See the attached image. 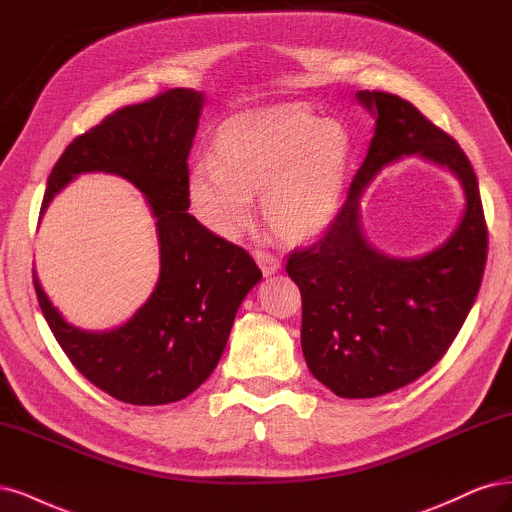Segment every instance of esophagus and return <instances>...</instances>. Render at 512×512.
Masks as SVG:
<instances>
[{
	"label": "esophagus",
	"mask_w": 512,
	"mask_h": 512,
	"mask_svg": "<svg viewBox=\"0 0 512 512\" xmlns=\"http://www.w3.org/2000/svg\"><path fill=\"white\" fill-rule=\"evenodd\" d=\"M253 257H255V261L259 263L261 272L266 274V276L274 274V272L280 268V261H278V257H276V255H272V253H268V251L255 249V251H253Z\"/></svg>",
	"instance_id": "34e87169"
}]
</instances>
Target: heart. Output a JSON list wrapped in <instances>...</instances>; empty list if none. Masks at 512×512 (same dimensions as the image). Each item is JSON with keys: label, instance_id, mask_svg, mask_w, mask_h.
Here are the masks:
<instances>
[{"label": "heart", "instance_id": "b5f03b06", "mask_svg": "<svg viewBox=\"0 0 512 512\" xmlns=\"http://www.w3.org/2000/svg\"><path fill=\"white\" fill-rule=\"evenodd\" d=\"M351 157L336 121L302 110H274L229 121L187 178L195 219L212 234L234 238L251 221L253 197L272 232L306 242L334 221Z\"/></svg>", "mask_w": 512, "mask_h": 512}]
</instances>
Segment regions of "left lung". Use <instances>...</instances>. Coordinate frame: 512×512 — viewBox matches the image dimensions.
Wrapping results in <instances>:
<instances>
[{"label": "left lung", "instance_id": "8db88e82", "mask_svg": "<svg viewBox=\"0 0 512 512\" xmlns=\"http://www.w3.org/2000/svg\"><path fill=\"white\" fill-rule=\"evenodd\" d=\"M376 114L368 155L325 236L293 249L287 274L302 293V351L312 376L340 398H376L417 381L449 351L481 289L487 223L461 146L400 95L359 91ZM419 152L449 165L467 191L456 234L421 260H389L358 227V195L387 162Z\"/></svg>", "mask_w": 512, "mask_h": 512}]
</instances>
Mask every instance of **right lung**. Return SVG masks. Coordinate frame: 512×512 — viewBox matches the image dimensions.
Here are the masks:
<instances>
[{"label": "right lung", "mask_w": 512, "mask_h": 512, "mask_svg": "<svg viewBox=\"0 0 512 512\" xmlns=\"http://www.w3.org/2000/svg\"><path fill=\"white\" fill-rule=\"evenodd\" d=\"M202 102V93L168 89L114 110L74 138L48 176L40 214L76 174L110 172L131 180L157 219V287L112 332H82L65 323L34 274L42 315L72 366L125 404H170L200 387L219 364L242 300L261 280L242 246L187 212V157Z\"/></svg>", "instance_id": "add662e5"}]
</instances>
